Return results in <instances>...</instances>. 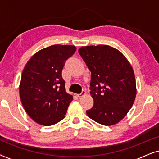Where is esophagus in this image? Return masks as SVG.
Instances as JSON below:
<instances>
[{"instance_id":"esophagus-1","label":"esophagus","mask_w":159,"mask_h":159,"mask_svg":"<svg viewBox=\"0 0 159 159\" xmlns=\"http://www.w3.org/2000/svg\"><path fill=\"white\" fill-rule=\"evenodd\" d=\"M85 94H86L85 91L82 90L81 93H80V94H77V96L78 98H81V97H82V96H83V95H84Z\"/></svg>"}]
</instances>
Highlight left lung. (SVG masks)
<instances>
[{
    "mask_svg": "<svg viewBox=\"0 0 159 159\" xmlns=\"http://www.w3.org/2000/svg\"><path fill=\"white\" fill-rule=\"evenodd\" d=\"M79 53L91 71L94 105L87 115L105 126L119 122L136 97L135 78L129 62L120 51L106 45L82 47Z\"/></svg>",
    "mask_w": 159,
    "mask_h": 159,
    "instance_id": "obj_1",
    "label": "left lung"
}]
</instances>
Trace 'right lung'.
Wrapping results in <instances>:
<instances>
[{
  "label": "right lung",
  "instance_id": "obj_1",
  "mask_svg": "<svg viewBox=\"0 0 159 159\" xmlns=\"http://www.w3.org/2000/svg\"><path fill=\"white\" fill-rule=\"evenodd\" d=\"M76 47L53 45L37 52L24 68L19 94L27 114L40 125L51 126L65 117L72 95L61 76L65 62Z\"/></svg>",
  "mask_w": 159,
  "mask_h": 159
}]
</instances>
